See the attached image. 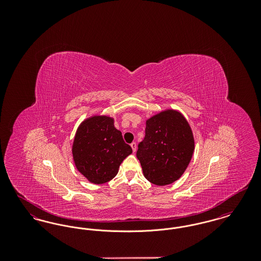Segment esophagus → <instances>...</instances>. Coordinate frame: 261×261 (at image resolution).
<instances>
[{
	"mask_svg": "<svg viewBox=\"0 0 261 261\" xmlns=\"http://www.w3.org/2000/svg\"><path fill=\"white\" fill-rule=\"evenodd\" d=\"M130 146H131V148H132V149H133V152H135L137 149L136 143H135V142H133V143L130 145Z\"/></svg>",
	"mask_w": 261,
	"mask_h": 261,
	"instance_id": "obj_1",
	"label": "esophagus"
}]
</instances>
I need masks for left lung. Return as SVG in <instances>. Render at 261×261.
Wrapping results in <instances>:
<instances>
[{"mask_svg":"<svg viewBox=\"0 0 261 261\" xmlns=\"http://www.w3.org/2000/svg\"><path fill=\"white\" fill-rule=\"evenodd\" d=\"M194 149V134L185 116L166 109L146 120V136L138 146L137 158L148 181L166 186L185 172Z\"/></svg>","mask_w":261,"mask_h":261,"instance_id":"8db88e82","label":"left lung"}]
</instances>
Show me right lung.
<instances>
[{
  "mask_svg": "<svg viewBox=\"0 0 261 261\" xmlns=\"http://www.w3.org/2000/svg\"><path fill=\"white\" fill-rule=\"evenodd\" d=\"M71 152L77 170L89 182L103 184L116 176L132 149L114 127L113 117L93 114L78 126Z\"/></svg>",
  "mask_w": 261,
  "mask_h": 261,
  "instance_id": "right-lung-1",
  "label": "right lung"
}]
</instances>
